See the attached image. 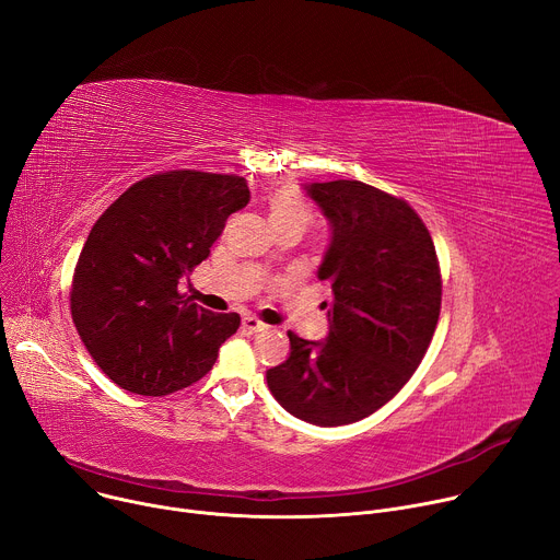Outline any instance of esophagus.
<instances>
[{
    "label": "esophagus",
    "mask_w": 560,
    "mask_h": 560,
    "mask_svg": "<svg viewBox=\"0 0 560 560\" xmlns=\"http://www.w3.org/2000/svg\"><path fill=\"white\" fill-rule=\"evenodd\" d=\"M241 326H243V330H247V332H264V330L268 328V326H266L264 322H259L257 317H243Z\"/></svg>",
    "instance_id": "34e87169"
}]
</instances>
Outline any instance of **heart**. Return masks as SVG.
<instances>
[{
    "mask_svg": "<svg viewBox=\"0 0 560 560\" xmlns=\"http://www.w3.org/2000/svg\"><path fill=\"white\" fill-rule=\"evenodd\" d=\"M268 217L272 225L279 223H299L306 228L311 221V212L306 202L290 187H279L268 196Z\"/></svg>",
    "mask_w": 560,
    "mask_h": 560,
    "instance_id": "obj_1",
    "label": "heart"
}]
</instances>
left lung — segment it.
Listing matches in <instances>:
<instances>
[{"label": "left lung", "instance_id": "1", "mask_svg": "<svg viewBox=\"0 0 560 560\" xmlns=\"http://www.w3.org/2000/svg\"><path fill=\"white\" fill-rule=\"evenodd\" d=\"M332 236L317 270L332 288L324 341L290 337L266 373L294 418L341 427L369 418L411 380L433 339L442 279L435 245L409 202L362 180L306 185Z\"/></svg>", "mask_w": 560, "mask_h": 560}]
</instances>
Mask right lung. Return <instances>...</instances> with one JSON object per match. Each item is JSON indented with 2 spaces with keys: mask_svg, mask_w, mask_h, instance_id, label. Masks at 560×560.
I'll return each instance as SVG.
<instances>
[{
  "mask_svg": "<svg viewBox=\"0 0 560 560\" xmlns=\"http://www.w3.org/2000/svg\"><path fill=\"white\" fill-rule=\"evenodd\" d=\"M245 178L174 170L133 183L95 221L71 285V315L93 362L120 388L161 397L206 375L241 324L178 292L210 257Z\"/></svg>",
  "mask_w": 560,
  "mask_h": 560,
  "instance_id": "add662e5",
  "label": "right lung"
}]
</instances>
